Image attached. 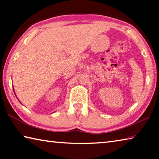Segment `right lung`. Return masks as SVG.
Wrapping results in <instances>:
<instances>
[{
	"instance_id": "right-lung-1",
	"label": "right lung",
	"mask_w": 159,
	"mask_h": 159,
	"mask_svg": "<svg viewBox=\"0 0 159 159\" xmlns=\"http://www.w3.org/2000/svg\"><path fill=\"white\" fill-rule=\"evenodd\" d=\"M14 92H15V91H14Z\"/></svg>"
}]
</instances>
